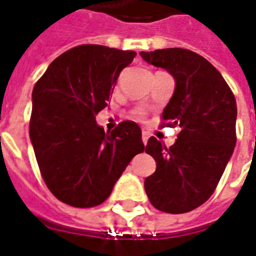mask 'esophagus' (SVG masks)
<instances>
[{
  "label": "esophagus",
  "mask_w": 256,
  "mask_h": 256,
  "mask_svg": "<svg viewBox=\"0 0 256 256\" xmlns=\"http://www.w3.org/2000/svg\"><path fill=\"white\" fill-rule=\"evenodd\" d=\"M148 140H149V133H148V132H142V142H144V145H146Z\"/></svg>",
  "instance_id": "obj_1"
}]
</instances>
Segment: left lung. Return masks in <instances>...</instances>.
<instances>
[{
    "mask_svg": "<svg viewBox=\"0 0 256 256\" xmlns=\"http://www.w3.org/2000/svg\"><path fill=\"white\" fill-rule=\"evenodd\" d=\"M140 54L175 78L162 119L182 128L170 148L149 138L145 152L156 160V171L145 179V191L156 209L187 213L209 200L234 153L236 100L221 73L196 52L162 48Z\"/></svg>",
    "mask_w": 256,
    "mask_h": 256,
    "instance_id": "obj_1",
    "label": "left lung"
}]
</instances>
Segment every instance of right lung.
<instances>
[{
  "label": "right lung",
  "instance_id": "obj_1",
  "mask_svg": "<svg viewBox=\"0 0 256 256\" xmlns=\"http://www.w3.org/2000/svg\"><path fill=\"white\" fill-rule=\"evenodd\" d=\"M136 56L82 44L52 60L34 86L30 138L43 180L64 204H103L132 158L145 149L136 122H120L107 133L96 123Z\"/></svg>",
  "mask_w": 256,
  "mask_h": 256
}]
</instances>
